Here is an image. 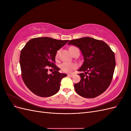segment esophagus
Returning <instances> with one entry per match:
<instances>
[{"instance_id":"esophagus-1","label":"esophagus","mask_w":131,"mask_h":131,"mask_svg":"<svg viewBox=\"0 0 131 131\" xmlns=\"http://www.w3.org/2000/svg\"><path fill=\"white\" fill-rule=\"evenodd\" d=\"M74 73H70V74H68V77H73V75H74Z\"/></svg>"}]
</instances>
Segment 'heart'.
<instances>
[{"mask_svg": "<svg viewBox=\"0 0 131 131\" xmlns=\"http://www.w3.org/2000/svg\"><path fill=\"white\" fill-rule=\"evenodd\" d=\"M75 47L72 46L70 47L69 51H70L71 50H72L73 49L75 48ZM58 53H59V51H58L56 54V57H57L58 56ZM77 65L76 64H75L74 63L72 62H64L62 63V64L60 65V68L61 70L64 72L66 73H69L71 72L72 70H74L75 68H77Z\"/></svg>", "mask_w": 131, "mask_h": 131, "instance_id": "1", "label": "heart"}]
</instances>
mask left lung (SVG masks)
Returning <instances> with one entry per match:
<instances>
[{"label":"left lung","instance_id":"1","mask_svg":"<svg viewBox=\"0 0 131 131\" xmlns=\"http://www.w3.org/2000/svg\"><path fill=\"white\" fill-rule=\"evenodd\" d=\"M68 45L79 47L84 62L78 71L80 81L74 84L77 93L82 97L95 98L108 88L115 67V53L102 40L85 37L70 40Z\"/></svg>","mask_w":131,"mask_h":131}]
</instances>
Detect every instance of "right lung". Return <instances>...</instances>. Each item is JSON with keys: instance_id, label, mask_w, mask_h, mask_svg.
Masks as SVG:
<instances>
[{"instance_id": "1", "label": "right lung", "mask_w": 131, "mask_h": 131, "mask_svg": "<svg viewBox=\"0 0 131 131\" xmlns=\"http://www.w3.org/2000/svg\"><path fill=\"white\" fill-rule=\"evenodd\" d=\"M68 41L49 37L33 38L22 49L19 59L22 78L37 96L48 97L58 92L62 79L67 74L58 72L60 69L54 64L55 56ZM50 67L54 71L49 74L47 72Z\"/></svg>"}]
</instances>
